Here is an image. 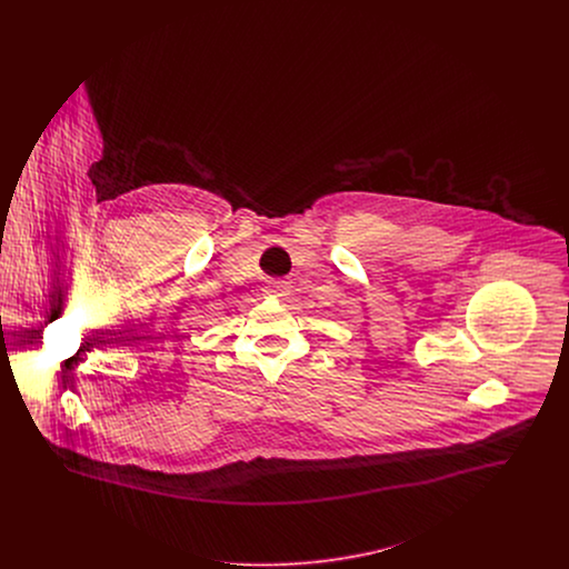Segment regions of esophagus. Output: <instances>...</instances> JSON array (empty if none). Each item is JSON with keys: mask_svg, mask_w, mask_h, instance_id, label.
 <instances>
[{"mask_svg": "<svg viewBox=\"0 0 569 569\" xmlns=\"http://www.w3.org/2000/svg\"><path fill=\"white\" fill-rule=\"evenodd\" d=\"M284 289H287V284H284L282 280H276V282H269V287H267V293H273V296H284Z\"/></svg>", "mask_w": 569, "mask_h": 569, "instance_id": "34e87169", "label": "esophagus"}]
</instances>
